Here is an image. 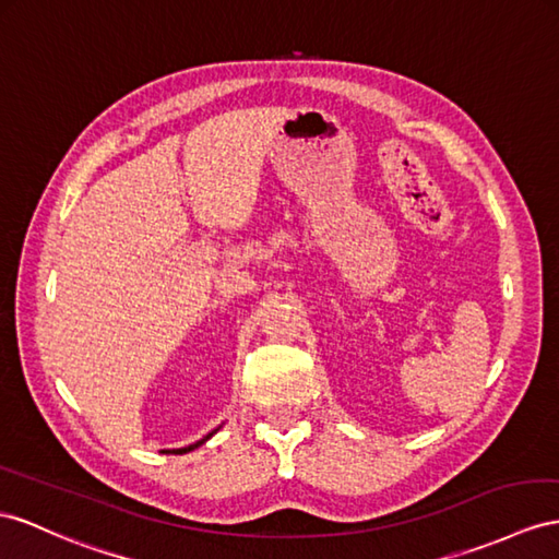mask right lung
Returning <instances> with one entry per match:
<instances>
[{"instance_id":"1","label":"right lung","mask_w":559,"mask_h":559,"mask_svg":"<svg viewBox=\"0 0 559 559\" xmlns=\"http://www.w3.org/2000/svg\"><path fill=\"white\" fill-rule=\"evenodd\" d=\"M219 432V427L217 429H212V432L210 435H205L203 439H200V441H195V443H189V447H183V449H165L163 453H175V455H181V453H189V451H195L198 447H203V443L207 441V439H212L214 435H217Z\"/></svg>"}]
</instances>
